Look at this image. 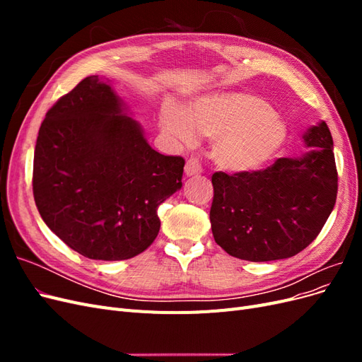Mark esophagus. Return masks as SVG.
I'll list each match as a JSON object with an SVG mask.
<instances>
[{
    "label": "esophagus",
    "instance_id": "esophagus-1",
    "mask_svg": "<svg viewBox=\"0 0 362 362\" xmlns=\"http://www.w3.org/2000/svg\"><path fill=\"white\" fill-rule=\"evenodd\" d=\"M184 172L187 177H194V175H199L202 172V164L198 158H189L187 163H185Z\"/></svg>",
    "mask_w": 362,
    "mask_h": 362
}]
</instances>
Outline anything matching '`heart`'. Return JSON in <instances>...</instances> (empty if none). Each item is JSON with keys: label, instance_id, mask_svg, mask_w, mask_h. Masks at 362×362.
Returning a JSON list of instances; mask_svg holds the SVG:
<instances>
[{"label": "heart", "instance_id": "obj_1", "mask_svg": "<svg viewBox=\"0 0 362 362\" xmlns=\"http://www.w3.org/2000/svg\"><path fill=\"white\" fill-rule=\"evenodd\" d=\"M158 122L164 134L184 146L194 145L198 133L213 139V161L231 173L266 168L288 139L286 120L262 98L246 92L208 93L187 110L168 103Z\"/></svg>", "mask_w": 362, "mask_h": 362}]
</instances>
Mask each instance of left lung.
I'll list each match as a JSON object with an SVG mask.
<instances>
[{"mask_svg": "<svg viewBox=\"0 0 362 362\" xmlns=\"http://www.w3.org/2000/svg\"><path fill=\"white\" fill-rule=\"evenodd\" d=\"M300 157L279 158L273 166L211 178L210 210L216 243L246 261L294 257L319 235L337 201L334 141L320 120L302 136Z\"/></svg>", "mask_w": 362, "mask_h": 362, "instance_id": "8db88e82", "label": "left lung"}]
</instances>
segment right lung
I'll list each match as a JSON object with an SVG mask.
<instances>
[{"label":"right lung","mask_w":362,"mask_h":362,"mask_svg":"<svg viewBox=\"0 0 362 362\" xmlns=\"http://www.w3.org/2000/svg\"><path fill=\"white\" fill-rule=\"evenodd\" d=\"M182 157L152 149L108 78L86 76L43 120L33 194L43 222L83 257L128 259L160 231L158 206L182 187Z\"/></svg>","instance_id":"obj_1"}]
</instances>
